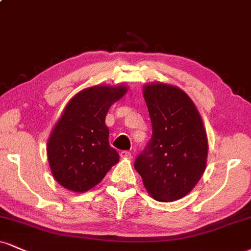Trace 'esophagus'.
Masks as SVG:
<instances>
[{
	"mask_svg": "<svg viewBox=\"0 0 251 251\" xmlns=\"http://www.w3.org/2000/svg\"><path fill=\"white\" fill-rule=\"evenodd\" d=\"M120 156L124 159H131L132 154L131 152H128V151H122V152H120Z\"/></svg>",
	"mask_w": 251,
	"mask_h": 251,
	"instance_id": "34e87169",
	"label": "esophagus"
}]
</instances>
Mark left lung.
<instances>
[{
  "instance_id": "obj_1",
  "label": "left lung",
  "mask_w": 251,
  "mask_h": 251,
  "mask_svg": "<svg viewBox=\"0 0 251 251\" xmlns=\"http://www.w3.org/2000/svg\"><path fill=\"white\" fill-rule=\"evenodd\" d=\"M144 98L153 131L134 168L153 199L179 200L194 188L206 170L208 140L203 123L194 102L179 87L147 84Z\"/></svg>"
}]
</instances>
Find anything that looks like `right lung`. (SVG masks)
<instances>
[{
	"label": "right lung",
	"mask_w": 251,
	"mask_h": 251,
	"mask_svg": "<svg viewBox=\"0 0 251 251\" xmlns=\"http://www.w3.org/2000/svg\"><path fill=\"white\" fill-rule=\"evenodd\" d=\"M126 86L98 85L78 92L65 106L48 140V160L57 182L83 193L98 185L119 154L108 143L105 117Z\"/></svg>",
	"instance_id": "right-lung-1"
}]
</instances>
